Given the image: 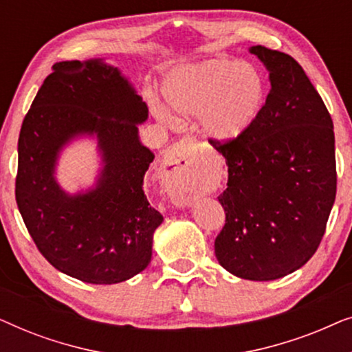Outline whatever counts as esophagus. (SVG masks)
<instances>
[{
    "mask_svg": "<svg viewBox=\"0 0 352 352\" xmlns=\"http://www.w3.org/2000/svg\"><path fill=\"white\" fill-rule=\"evenodd\" d=\"M197 168L190 153L186 152V142L173 146L165 155V190L168 199L176 206H190L197 199Z\"/></svg>",
    "mask_w": 352,
    "mask_h": 352,
    "instance_id": "1",
    "label": "esophagus"
}]
</instances>
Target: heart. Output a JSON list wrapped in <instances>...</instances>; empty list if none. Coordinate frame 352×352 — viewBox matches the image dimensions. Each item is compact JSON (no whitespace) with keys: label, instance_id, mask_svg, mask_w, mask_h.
<instances>
[{"label":"heart","instance_id":"obj_1","mask_svg":"<svg viewBox=\"0 0 352 352\" xmlns=\"http://www.w3.org/2000/svg\"><path fill=\"white\" fill-rule=\"evenodd\" d=\"M163 96L179 117H200L201 134L211 142L230 144L245 136L266 102V83L247 62L208 59L171 72ZM163 122L170 113L157 107Z\"/></svg>","mask_w":352,"mask_h":352}]
</instances>
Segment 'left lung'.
<instances>
[{
  "instance_id": "obj_1",
  "label": "left lung",
  "mask_w": 352,
  "mask_h": 352,
  "mask_svg": "<svg viewBox=\"0 0 352 352\" xmlns=\"http://www.w3.org/2000/svg\"><path fill=\"white\" fill-rule=\"evenodd\" d=\"M271 91L256 123L230 144L226 224L214 240L221 266L247 280H276L309 261L336 195L333 122L302 67L285 52L252 46Z\"/></svg>"
}]
</instances>
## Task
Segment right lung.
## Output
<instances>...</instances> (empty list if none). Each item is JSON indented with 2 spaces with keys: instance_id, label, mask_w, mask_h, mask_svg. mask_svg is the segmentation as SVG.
Wrapping results in <instances>:
<instances>
[{
  "instance_id": "right-lung-1",
  "label": "right lung",
  "mask_w": 352,
  "mask_h": 352,
  "mask_svg": "<svg viewBox=\"0 0 352 352\" xmlns=\"http://www.w3.org/2000/svg\"><path fill=\"white\" fill-rule=\"evenodd\" d=\"M148 109L118 67L102 59L52 67L19 136L16 200L43 256L57 271L96 285L124 282L152 259L163 216L144 194L153 152L138 124ZM94 137L101 155L96 184L69 195L55 179L60 152Z\"/></svg>"
}]
</instances>
